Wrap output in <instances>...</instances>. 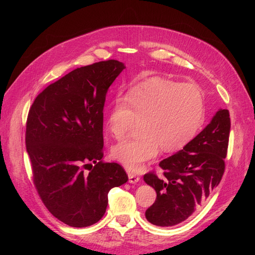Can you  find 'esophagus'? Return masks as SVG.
<instances>
[{
  "label": "esophagus",
  "instance_id": "obj_1",
  "mask_svg": "<svg viewBox=\"0 0 255 255\" xmlns=\"http://www.w3.org/2000/svg\"><path fill=\"white\" fill-rule=\"evenodd\" d=\"M139 180H140L139 175H137L136 173H133V172H128V182H129V183L135 184V183H137Z\"/></svg>",
  "mask_w": 255,
  "mask_h": 255
}]
</instances>
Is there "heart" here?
Listing matches in <instances>:
<instances>
[{"instance_id":"heart-1","label":"heart","mask_w":255,"mask_h":255,"mask_svg":"<svg viewBox=\"0 0 255 255\" xmlns=\"http://www.w3.org/2000/svg\"><path fill=\"white\" fill-rule=\"evenodd\" d=\"M205 119L204 97L194 84L153 79L129 90L125 99L113 103L107 128L121 140L139 122L140 135L115 145V159L130 171H139L159 148L172 153L194 139Z\"/></svg>"}]
</instances>
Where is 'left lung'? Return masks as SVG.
Here are the masks:
<instances>
[{
  "mask_svg": "<svg viewBox=\"0 0 255 255\" xmlns=\"http://www.w3.org/2000/svg\"><path fill=\"white\" fill-rule=\"evenodd\" d=\"M230 129L229 111H218L182 151L160 161L163 175L153 170L143 175L157 194L155 202L145 211L146 220L158 227H172L202 206L225 173Z\"/></svg>",
  "mask_w": 255,
  "mask_h": 255,
  "instance_id": "8db88e82",
  "label": "left lung"
}]
</instances>
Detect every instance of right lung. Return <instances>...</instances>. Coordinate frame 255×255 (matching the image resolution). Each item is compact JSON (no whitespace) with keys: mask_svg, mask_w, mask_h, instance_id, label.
Returning <instances> with one entry per match:
<instances>
[{"mask_svg":"<svg viewBox=\"0 0 255 255\" xmlns=\"http://www.w3.org/2000/svg\"><path fill=\"white\" fill-rule=\"evenodd\" d=\"M125 68L109 59L75 69L42 90L27 115L35 188L54 217L73 228L101 219L110 190L128 180L121 165L102 160L105 99Z\"/></svg>","mask_w":255,"mask_h":255,"instance_id":"obj_1","label":"right lung"}]
</instances>
